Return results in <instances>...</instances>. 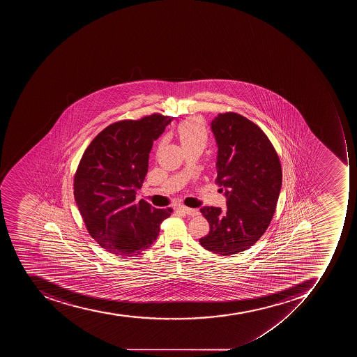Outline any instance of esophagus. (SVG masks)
Instances as JSON below:
<instances>
[{"instance_id": "34e87169", "label": "esophagus", "mask_w": 357, "mask_h": 357, "mask_svg": "<svg viewBox=\"0 0 357 357\" xmlns=\"http://www.w3.org/2000/svg\"><path fill=\"white\" fill-rule=\"evenodd\" d=\"M178 210L183 212V213L188 214V215L195 216L199 214V210H197V208H188V206H184V205L178 206Z\"/></svg>"}]
</instances>
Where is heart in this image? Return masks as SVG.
I'll return each instance as SVG.
<instances>
[{
    "mask_svg": "<svg viewBox=\"0 0 357 357\" xmlns=\"http://www.w3.org/2000/svg\"><path fill=\"white\" fill-rule=\"evenodd\" d=\"M177 134L180 138L183 149H191V147H201L204 149L208 143V132L203 121L197 117L188 118L182 121L177 128ZM165 141L160 143L163 146Z\"/></svg>",
    "mask_w": 357,
    "mask_h": 357,
    "instance_id": "heart-1",
    "label": "heart"
}]
</instances>
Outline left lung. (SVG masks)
Here are the masks:
<instances>
[{
	"label": "left lung",
	"instance_id": "1",
	"mask_svg": "<svg viewBox=\"0 0 357 357\" xmlns=\"http://www.w3.org/2000/svg\"><path fill=\"white\" fill-rule=\"evenodd\" d=\"M218 145L215 183L227 199V210L203 206L210 223L199 239L206 250L231 256L252 247L269 227L282 184L278 155L255 123L236 112L211 121Z\"/></svg>",
	"mask_w": 357,
	"mask_h": 357
}]
</instances>
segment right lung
<instances>
[{
  "mask_svg": "<svg viewBox=\"0 0 357 357\" xmlns=\"http://www.w3.org/2000/svg\"><path fill=\"white\" fill-rule=\"evenodd\" d=\"M173 121L154 114L118 121L96 136L82 155L73 195L88 232L116 256L134 257L158 239L172 208H156L136 194L149 171V153Z\"/></svg>",
  "mask_w": 357,
  "mask_h": 357,
  "instance_id": "1",
  "label": "right lung"
}]
</instances>
